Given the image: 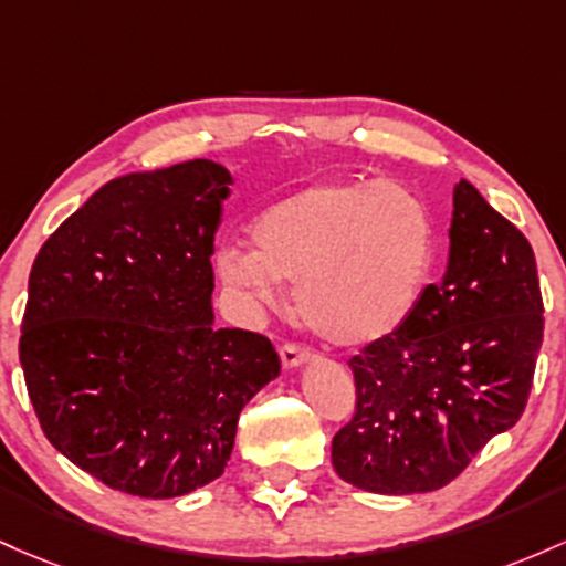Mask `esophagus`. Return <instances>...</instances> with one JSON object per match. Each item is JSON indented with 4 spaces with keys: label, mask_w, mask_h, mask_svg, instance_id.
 I'll list each match as a JSON object with an SVG mask.
<instances>
[{
    "label": "esophagus",
    "mask_w": 566,
    "mask_h": 566,
    "mask_svg": "<svg viewBox=\"0 0 566 566\" xmlns=\"http://www.w3.org/2000/svg\"><path fill=\"white\" fill-rule=\"evenodd\" d=\"M281 360H283L285 368H300L310 360V353L304 350V347L285 345V347H281Z\"/></svg>",
    "instance_id": "esophagus-1"
}]
</instances>
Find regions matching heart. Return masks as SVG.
Here are the masks:
<instances>
[{"label": "heart", "instance_id": "1", "mask_svg": "<svg viewBox=\"0 0 566 566\" xmlns=\"http://www.w3.org/2000/svg\"><path fill=\"white\" fill-rule=\"evenodd\" d=\"M253 245H221L216 275L256 307H277L283 281L317 336L360 347L396 332L436 259L433 213L401 184L326 179L272 202Z\"/></svg>", "mask_w": 566, "mask_h": 566}]
</instances>
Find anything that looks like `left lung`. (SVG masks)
<instances>
[{
    "label": "left lung",
    "mask_w": 566,
    "mask_h": 566,
    "mask_svg": "<svg viewBox=\"0 0 566 566\" xmlns=\"http://www.w3.org/2000/svg\"><path fill=\"white\" fill-rule=\"evenodd\" d=\"M543 345L530 240L454 184L449 262L385 339L350 360L358 403L332 441L342 481L374 494L447 486L522 417Z\"/></svg>",
    "instance_id": "1"
}]
</instances>
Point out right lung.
I'll return each instance as SVG.
<instances>
[{"label": "right lung", "mask_w": 566, "mask_h": 566, "mask_svg": "<svg viewBox=\"0 0 566 566\" xmlns=\"http://www.w3.org/2000/svg\"><path fill=\"white\" fill-rule=\"evenodd\" d=\"M230 184L206 157L117 176L31 266V403L66 460L125 494L168 500L219 479L240 411L281 374L266 336L213 323V234Z\"/></svg>", "instance_id": "add662e5"}]
</instances>
